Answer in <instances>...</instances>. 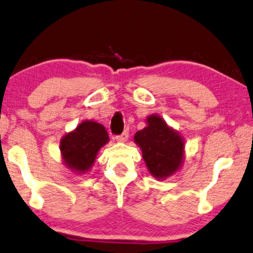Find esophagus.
I'll list each match as a JSON object with an SVG mask.
<instances>
[{
    "label": "esophagus",
    "mask_w": 253,
    "mask_h": 253,
    "mask_svg": "<svg viewBox=\"0 0 253 253\" xmlns=\"http://www.w3.org/2000/svg\"><path fill=\"white\" fill-rule=\"evenodd\" d=\"M115 138H116L117 142H126V140L129 138V132H127V131H124L123 133L117 134V136L115 137Z\"/></svg>",
    "instance_id": "34e87169"
}]
</instances>
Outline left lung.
<instances>
[{"label": "left lung", "instance_id": "obj_1", "mask_svg": "<svg viewBox=\"0 0 253 253\" xmlns=\"http://www.w3.org/2000/svg\"><path fill=\"white\" fill-rule=\"evenodd\" d=\"M134 142L142 149L144 162L155 178L165 179L179 169L182 163L183 142L162 117L150 116L147 126L134 134Z\"/></svg>", "mask_w": 253, "mask_h": 253}]
</instances>
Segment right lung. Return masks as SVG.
Masks as SVG:
<instances>
[{
    "label": "right lung",
    "instance_id": "right-lung-1",
    "mask_svg": "<svg viewBox=\"0 0 253 253\" xmlns=\"http://www.w3.org/2000/svg\"><path fill=\"white\" fill-rule=\"evenodd\" d=\"M108 140L109 137L103 126L84 121L61 139L60 151L65 164L72 170L84 173L93 165L98 150Z\"/></svg>",
    "mask_w": 253,
    "mask_h": 253
}]
</instances>
